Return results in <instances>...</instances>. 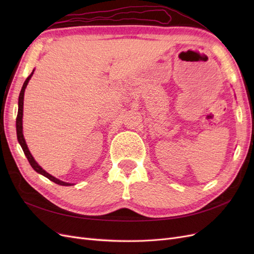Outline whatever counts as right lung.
<instances>
[{
    "label": "right lung",
    "mask_w": 254,
    "mask_h": 254,
    "mask_svg": "<svg viewBox=\"0 0 254 254\" xmlns=\"http://www.w3.org/2000/svg\"><path fill=\"white\" fill-rule=\"evenodd\" d=\"M35 71V70H34ZM34 71L32 72V74H30L28 77L26 78V80L24 81V83H23V87L21 89V92H20V95H19V108H18V115H17V122H16V126H17V136H18V141L21 145V147L23 149V151H24V155L26 156L27 160L29 164L32 165V167L34 168V170L38 173V174H41L43 175L44 177H47L48 179H50L51 181L55 182L57 184H59V186H64V187H68V186H73L72 183H67V182H64V181H61L57 178H55V177H53L52 175H50L49 173L45 172L43 168L38 164L34 157L32 156V153H30L27 145H26V142H25V139H24V135H23V126H22V119H23V101H24V92H25V88L27 86V83L29 81V79L32 78V76L34 74Z\"/></svg>",
    "instance_id": "right-lung-1"
}]
</instances>
